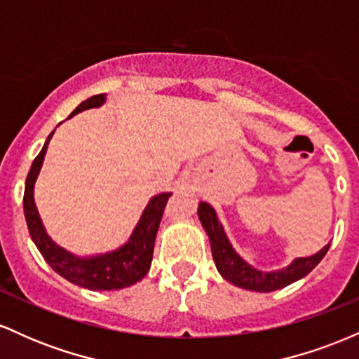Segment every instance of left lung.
I'll return each mask as SVG.
<instances>
[{
	"label": "left lung",
	"instance_id": "1",
	"mask_svg": "<svg viewBox=\"0 0 359 359\" xmlns=\"http://www.w3.org/2000/svg\"><path fill=\"white\" fill-rule=\"evenodd\" d=\"M197 216H199L201 224H203L204 231L208 233L209 241H211L212 258L221 277L233 285L246 288V290L273 292L290 285V283L297 282L307 273H311L329 250V245H325L323 250H319L312 257L295 258L290 265L283 266V269L263 271L251 266L236 253V250L233 248L228 236H226L224 228H222L212 205L199 203Z\"/></svg>",
	"mask_w": 359,
	"mask_h": 359
}]
</instances>
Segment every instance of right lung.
<instances>
[{
	"label": "right lung",
	"mask_w": 359,
	"mask_h": 359,
	"mask_svg": "<svg viewBox=\"0 0 359 359\" xmlns=\"http://www.w3.org/2000/svg\"><path fill=\"white\" fill-rule=\"evenodd\" d=\"M106 102V94H97V96L89 97L82 101L69 118L81 111L90 108H101ZM53 131L45 140L42 150L36 155L32 163L30 172H28L27 182H25L23 194V211L25 219H27L28 231H30L32 240L39 248L45 262L52 266L60 277L76 285L89 288V290H119L140 282L148 273L151 265V257H154L155 236L158 231L160 219H162L163 208H165L168 197L172 192L156 194L148 201L147 208L143 209L142 216L135 226L133 233L130 234L125 245L119 248L108 251V253L90 255V257H79L67 251L48 236L45 231V226L40 219L39 209L35 205V182L39 179L40 168L43 165L45 154H47L48 142H50Z\"/></svg>",
	"instance_id": "right-lung-1"
}]
</instances>
